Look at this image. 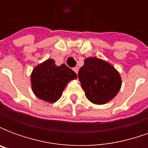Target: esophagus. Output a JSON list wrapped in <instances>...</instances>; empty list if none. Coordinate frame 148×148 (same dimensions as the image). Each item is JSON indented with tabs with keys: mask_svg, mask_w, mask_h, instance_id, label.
<instances>
[{
	"mask_svg": "<svg viewBox=\"0 0 148 148\" xmlns=\"http://www.w3.org/2000/svg\"><path fill=\"white\" fill-rule=\"evenodd\" d=\"M73 70H74V71L76 73V74H77V72H78V70H79V68L77 67V66H75V67L73 68Z\"/></svg>",
	"mask_w": 148,
	"mask_h": 148,
	"instance_id": "obj_1",
	"label": "esophagus"
}]
</instances>
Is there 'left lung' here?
Returning a JSON list of instances; mask_svg holds the SVG:
<instances>
[{"label":"left lung","mask_w":148,"mask_h":148,"mask_svg":"<svg viewBox=\"0 0 148 148\" xmlns=\"http://www.w3.org/2000/svg\"><path fill=\"white\" fill-rule=\"evenodd\" d=\"M78 78L86 98L95 105H104L113 99L122 84L114 66L96 57L85 59L78 71Z\"/></svg>","instance_id":"1"}]
</instances>
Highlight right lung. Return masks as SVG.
<instances>
[{
    "label": "right lung",
    "instance_id": "obj_1",
    "mask_svg": "<svg viewBox=\"0 0 148 148\" xmlns=\"http://www.w3.org/2000/svg\"><path fill=\"white\" fill-rule=\"evenodd\" d=\"M76 78L77 74L67 66L62 64L58 66L55 60L48 58L32 72V90L39 99L54 103L61 97L66 85Z\"/></svg>",
    "mask_w": 148,
    "mask_h": 148
}]
</instances>
